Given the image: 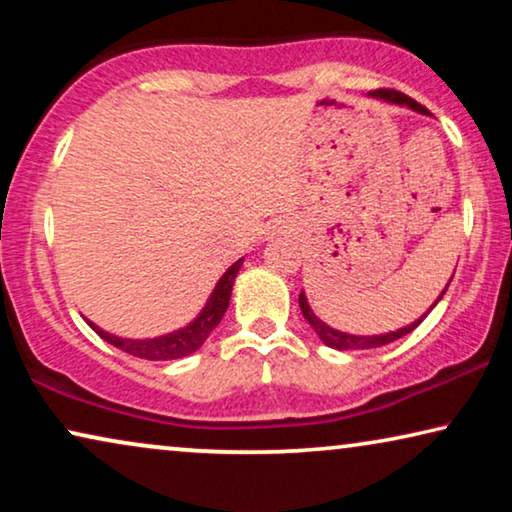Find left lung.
Returning a JSON list of instances; mask_svg holds the SVG:
<instances>
[{
	"mask_svg": "<svg viewBox=\"0 0 512 512\" xmlns=\"http://www.w3.org/2000/svg\"><path fill=\"white\" fill-rule=\"evenodd\" d=\"M370 95L380 97V100H384V102L401 104V107H410L412 111H419V114H429V109L422 107V104L415 102V100H412V97H408L405 93H398V90L380 88V90H373V93H370ZM452 277H454V275H452ZM450 282H452V279H450ZM447 286H450V284H447ZM447 286L443 289V293H440V296H438V300L445 296ZM438 300H436V303H438ZM436 303H433V305H436ZM298 305H300V312H303V317H305L307 321H310V326L314 328V333H317L319 338H321V342H326V345L333 347V349H354V352H363V349H377V347L389 345V342H394V340H398V338H403V335H408L410 331H415V328L424 321L426 314H429V312L433 310V305H431L429 312L422 314V317H419L417 321H412L410 326L398 328V331H391V333H384V335H349V333L335 331V328L326 326L324 321H321V319L317 317V314H314V312L310 310V305H307L305 293H300V296H298Z\"/></svg>",
	"mask_w": 512,
	"mask_h": 512,
	"instance_id": "8db88e82",
	"label": "left lung"
}]
</instances>
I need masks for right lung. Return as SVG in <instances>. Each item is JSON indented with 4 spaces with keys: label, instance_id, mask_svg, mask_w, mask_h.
Listing matches in <instances>:
<instances>
[{
    "label": "right lung",
    "instance_id": "obj_1",
    "mask_svg": "<svg viewBox=\"0 0 512 512\" xmlns=\"http://www.w3.org/2000/svg\"><path fill=\"white\" fill-rule=\"evenodd\" d=\"M242 268V258L237 263L230 265V268L223 272V277L219 279V284L214 286L212 296H209L207 305L202 307V312L195 317L191 324L181 331L160 335V338H151V340H128V338H118V335H111L102 328H97L95 324H90V328L100 335L102 340H107L109 345H114L121 349V352H128L132 356H139V359L146 361H170V359H184V356L193 354L195 349L202 347V342L207 340V335L219 326V321L223 319V314L228 310L230 303V291H233L235 277Z\"/></svg>",
    "mask_w": 512,
    "mask_h": 512
}]
</instances>
